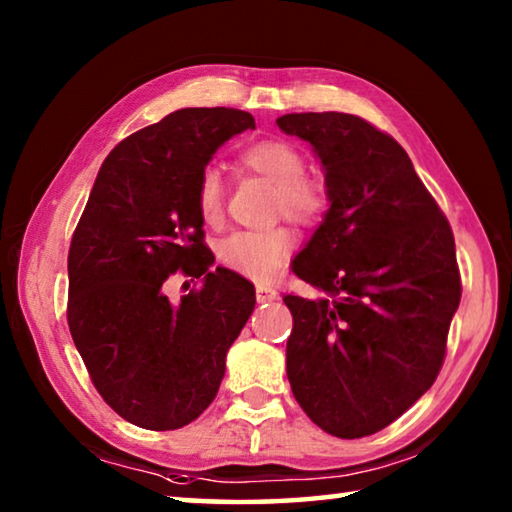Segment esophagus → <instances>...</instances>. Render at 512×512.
<instances>
[{
  "label": "esophagus",
  "mask_w": 512,
  "mask_h": 512,
  "mask_svg": "<svg viewBox=\"0 0 512 512\" xmlns=\"http://www.w3.org/2000/svg\"><path fill=\"white\" fill-rule=\"evenodd\" d=\"M275 298H278V291L275 289L264 287V285L257 287V303H271Z\"/></svg>",
  "instance_id": "34e87169"
}]
</instances>
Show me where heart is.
Returning <instances> with one entry per match:
<instances>
[{"mask_svg": "<svg viewBox=\"0 0 512 512\" xmlns=\"http://www.w3.org/2000/svg\"><path fill=\"white\" fill-rule=\"evenodd\" d=\"M241 161L275 184V214L314 227L326 221L332 198L321 177L305 175V157L294 143L264 139L243 150ZM196 212L205 225H218L223 216V180L216 168H205L196 182ZM296 250L294 232L285 225L269 230L234 232L216 246L218 264L255 280H269Z\"/></svg>", "mask_w": 512, "mask_h": 512, "instance_id": "b5f03b06", "label": "heart"}]
</instances>
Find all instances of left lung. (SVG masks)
I'll return each mask as SVG.
<instances>
[{
	"label": "left lung",
	"instance_id": "left-lung-1",
	"mask_svg": "<svg viewBox=\"0 0 512 512\" xmlns=\"http://www.w3.org/2000/svg\"><path fill=\"white\" fill-rule=\"evenodd\" d=\"M319 154L330 212L294 259L326 291L287 294V376L323 431L355 440L399 419L435 383L460 305L456 241L440 205L392 136L351 113L275 120Z\"/></svg>",
	"mask_w": 512,
	"mask_h": 512
}]
</instances>
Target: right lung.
<instances>
[{"label": "right lung", "mask_w": 512, "mask_h": 512, "mask_svg": "<svg viewBox=\"0 0 512 512\" xmlns=\"http://www.w3.org/2000/svg\"><path fill=\"white\" fill-rule=\"evenodd\" d=\"M237 109H180L120 141L97 173L68 253V326L88 376L129 424L175 431L214 401L255 287L214 264L198 175L234 134ZM175 272L203 282L170 304Z\"/></svg>", "instance_id": "obj_1"}]
</instances>
